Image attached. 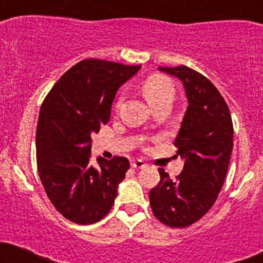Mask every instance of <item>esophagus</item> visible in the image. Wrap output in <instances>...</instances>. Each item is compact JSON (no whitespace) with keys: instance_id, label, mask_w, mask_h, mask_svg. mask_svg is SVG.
Here are the masks:
<instances>
[{"instance_id":"1","label":"esophagus","mask_w":263,"mask_h":263,"mask_svg":"<svg viewBox=\"0 0 263 263\" xmlns=\"http://www.w3.org/2000/svg\"><path fill=\"white\" fill-rule=\"evenodd\" d=\"M146 162L143 161V160H133L132 161V167H134V169H143V167H146Z\"/></svg>"}]
</instances>
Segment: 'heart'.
Wrapping results in <instances>:
<instances>
[{"label": "heart", "mask_w": 263, "mask_h": 263, "mask_svg": "<svg viewBox=\"0 0 263 263\" xmlns=\"http://www.w3.org/2000/svg\"><path fill=\"white\" fill-rule=\"evenodd\" d=\"M143 94L148 103L151 106H155L159 102L164 101L167 98H173L174 89L172 84L166 79L161 76H151L144 81L143 84ZM122 102V97L117 101V107Z\"/></svg>", "instance_id": "obj_1"}]
</instances>
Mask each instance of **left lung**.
I'll return each instance as SVG.
<instances>
[{"mask_svg":"<svg viewBox=\"0 0 263 263\" xmlns=\"http://www.w3.org/2000/svg\"><path fill=\"white\" fill-rule=\"evenodd\" d=\"M183 84L189 107L174 141L184 160L177 181L159 169L160 182L149 191L155 217L169 227H187L213 206L231 159L234 126L223 97L206 77L186 66L159 67Z\"/></svg>","mask_w":263,"mask_h":263,"instance_id":"8db88e82","label":"left lung"}]
</instances>
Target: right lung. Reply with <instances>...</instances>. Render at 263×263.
<instances>
[{"label": "right lung", "instance_id": "right-lung-1", "mask_svg": "<svg viewBox=\"0 0 263 263\" xmlns=\"http://www.w3.org/2000/svg\"><path fill=\"white\" fill-rule=\"evenodd\" d=\"M141 66L85 59L68 69L45 98L36 130L37 169L55 209L91 224L108 214L130 164L126 157L90 162L91 134L111 117L120 86Z\"/></svg>", "mask_w": 263, "mask_h": 263}]
</instances>
